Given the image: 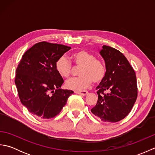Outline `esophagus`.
<instances>
[{"label": "esophagus", "instance_id": "obj_1", "mask_svg": "<svg viewBox=\"0 0 155 155\" xmlns=\"http://www.w3.org/2000/svg\"><path fill=\"white\" fill-rule=\"evenodd\" d=\"M76 94H78L80 95H82V96H85L88 94V91H75Z\"/></svg>", "mask_w": 155, "mask_h": 155}]
</instances>
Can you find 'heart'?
I'll use <instances>...</instances> for the list:
<instances>
[{
	"instance_id": "1",
	"label": "heart",
	"mask_w": 155,
	"mask_h": 155,
	"mask_svg": "<svg viewBox=\"0 0 155 155\" xmlns=\"http://www.w3.org/2000/svg\"><path fill=\"white\" fill-rule=\"evenodd\" d=\"M76 67H80L78 74L79 77L67 80L65 86L68 89L82 91L87 88L93 83H99L106 74V67L103 62L85 50L74 52L71 56ZM56 71L61 77L67 78L71 74L72 66L68 59L64 57H59L55 62Z\"/></svg>"
}]
</instances>
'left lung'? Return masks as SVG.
I'll list each match as a JSON object with an SVG mask.
<instances>
[{"label":"left lung","mask_w":155,"mask_h":155,"mask_svg":"<svg viewBox=\"0 0 155 155\" xmlns=\"http://www.w3.org/2000/svg\"><path fill=\"white\" fill-rule=\"evenodd\" d=\"M106 65V74L97 87L98 101L91 109L107 123H116L129 114L137 98L135 72L124 54L108 46L100 51Z\"/></svg>","instance_id":"obj_1"}]
</instances>
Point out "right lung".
Returning <instances> with one entry per match:
<instances>
[{
  "instance_id": "right-lung-1",
  "label": "right lung",
  "mask_w": 155,
  "mask_h": 155,
  "mask_svg": "<svg viewBox=\"0 0 155 155\" xmlns=\"http://www.w3.org/2000/svg\"><path fill=\"white\" fill-rule=\"evenodd\" d=\"M71 48L43 41L22 55L15 82L21 103L35 117L48 119L57 116L74 93L61 89L64 80L55 68L57 59Z\"/></svg>"
}]
</instances>
